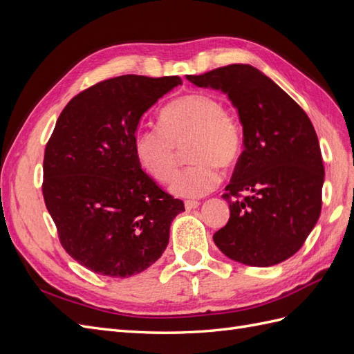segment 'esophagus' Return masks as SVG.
I'll list each match as a JSON object with an SVG mask.
<instances>
[{
  "mask_svg": "<svg viewBox=\"0 0 354 354\" xmlns=\"http://www.w3.org/2000/svg\"><path fill=\"white\" fill-rule=\"evenodd\" d=\"M199 205H201V203H199L198 201H185V208H186L187 211L195 209V208H198Z\"/></svg>",
  "mask_w": 354,
  "mask_h": 354,
  "instance_id": "34e87169",
  "label": "esophagus"
}]
</instances>
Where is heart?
Instances as JSON below:
<instances>
[{
    "label": "heart",
    "instance_id": "1",
    "mask_svg": "<svg viewBox=\"0 0 354 354\" xmlns=\"http://www.w3.org/2000/svg\"><path fill=\"white\" fill-rule=\"evenodd\" d=\"M160 127H146L134 138L136 155L143 168L167 183L178 165L179 149L189 142L194 164L171 181L177 196L202 198L221 183V168L238 162L243 147L239 121L214 94L192 91L169 102L159 115Z\"/></svg>",
    "mask_w": 354,
    "mask_h": 354
}]
</instances>
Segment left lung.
Returning <instances> with one entry per match:
<instances>
[{"mask_svg": "<svg viewBox=\"0 0 354 354\" xmlns=\"http://www.w3.org/2000/svg\"><path fill=\"white\" fill-rule=\"evenodd\" d=\"M186 78L227 94L243 128L245 149L223 195L230 218L214 233V242L246 266L288 260L301 248L322 208L325 168L312 121L251 65L234 63ZM242 191L247 195L239 198Z\"/></svg>", "mask_w": 354, "mask_h": 354, "instance_id": "8db88e82", "label": "left lung"}]
</instances>
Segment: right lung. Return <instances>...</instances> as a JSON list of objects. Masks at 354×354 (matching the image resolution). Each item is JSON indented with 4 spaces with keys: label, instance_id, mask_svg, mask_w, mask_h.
I'll list each match as a JSON object with an SVG mask.
<instances>
[{
    "label": "right lung",
    "instance_id": "1",
    "mask_svg": "<svg viewBox=\"0 0 354 354\" xmlns=\"http://www.w3.org/2000/svg\"><path fill=\"white\" fill-rule=\"evenodd\" d=\"M180 77L122 75L65 106L44 153L42 195L63 248L85 269L130 277L165 251L185 203L142 169L134 138L146 111Z\"/></svg>",
    "mask_w": 354,
    "mask_h": 354
}]
</instances>
